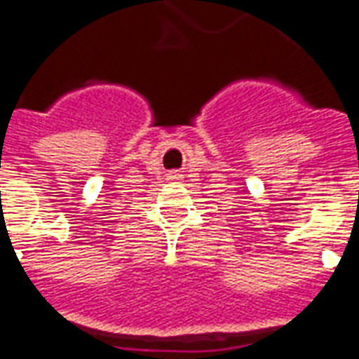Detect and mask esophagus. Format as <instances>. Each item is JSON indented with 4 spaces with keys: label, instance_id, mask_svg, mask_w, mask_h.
<instances>
[{
    "label": "esophagus",
    "instance_id": "obj_1",
    "mask_svg": "<svg viewBox=\"0 0 359 359\" xmlns=\"http://www.w3.org/2000/svg\"><path fill=\"white\" fill-rule=\"evenodd\" d=\"M174 177H176V176H174Z\"/></svg>",
    "mask_w": 359,
    "mask_h": 359
}]
</instances>
